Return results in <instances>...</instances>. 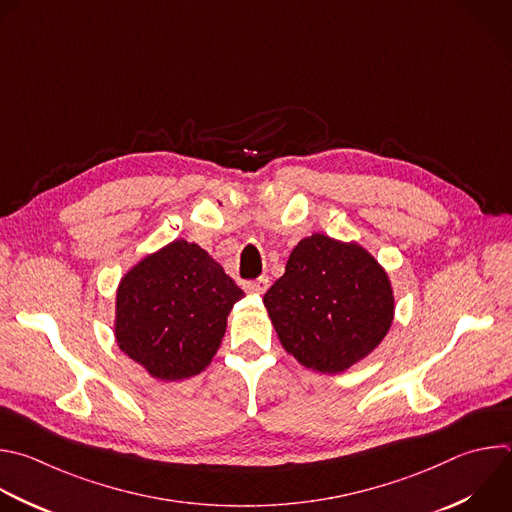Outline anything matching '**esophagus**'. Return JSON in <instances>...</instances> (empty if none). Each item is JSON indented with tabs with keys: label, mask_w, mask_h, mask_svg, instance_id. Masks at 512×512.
<instances>
[{
	"label": "esophagus",
	"mask_w": 512,
	"mask_h": 512,
	"mask_svg": "<svg viewBox=\"0 0 512 512\" xmlns=\"http://www.w3.org/2000/svg\"><path fill=\"white\" fill-rule=\"evenodd\" d=\"M267 289H269V277H257V279L245 283V291H249V293L261 295V293H265Z\"/></svg>",
	"instance_id": "1"
}]
</instances>
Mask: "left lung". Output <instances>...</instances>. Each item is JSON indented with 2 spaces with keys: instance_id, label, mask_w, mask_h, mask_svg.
<instances>
[{
  "instance_id": "left-lung-1",
  "label": "left lung",
  "mask_w": 512,
  "mask_h": 512,
  "mask_svg": "<svg viewBox=\"0 0 512 512\" xmlns=\"http://www.w3.org/2000/svg\"><path fill=\"white\" fill-rule=\"evenodd\" d=\"M263 303L285 352L321 374L364 360L394 321L384 267L358 243L319 233L295 245Z\"/></svg>"
}]
</instances>
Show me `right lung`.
Here are the masks:
<instances>
[{"instance_id":"1","label":"right lung","mask_w":512,"mask_h":512,"mask_svg":"<svg viewBox=\"0 0 512 512\" xmlns=\"http://www.w3.org/2000/svg\"><path fill=\"white\" fill-rule=\"evenodd\" d=\"M243 289L197 243L177 239L138 261L116 291L118 348L152 378L201 374Z\"/></svg>"}]
</instances>
